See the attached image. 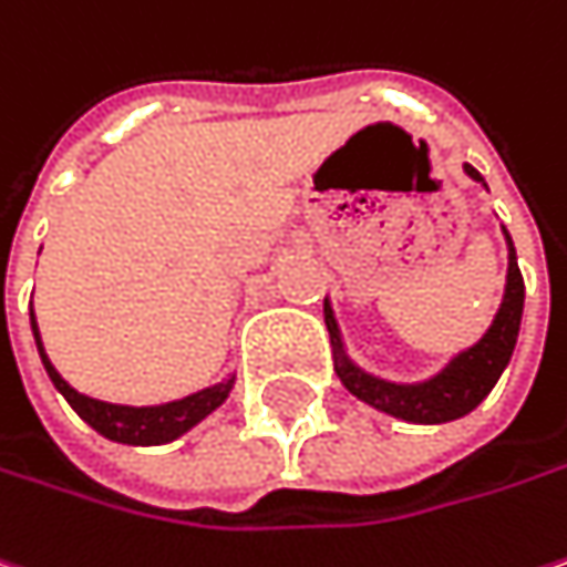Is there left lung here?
I'll use <instances>...</instances> for the list:
<instances>
[{"label":"left lung","mask_w":567,"mask_h":567,"mask_svg":"<svg viewBox=\"0 0 567 567\" xmlns=\"http://www.w3.org/2000/svg\"><path fill=\"white\" fill-rule=\"evenodd\" d=\"M463 167L473 181H482L473 164H463ZM505 237L507 247H511V254H507V288L505 301L495 313V323L488 327V332L473 349L460 352L437 378L425 383H386L358 371L355 364L342 355V342H339L332 310L330 305H323L327 330H330L332 349H336V374L346 383V390L355 393L358 400L371 403L374 409L390 412L403 422H415V425L454 422V419L480 406L511 361V352L517 346V332H520V313H524V276H520L517 254H514V244H511L507 231Z\"/></svg>","instance_id":"1"}]
</instances>
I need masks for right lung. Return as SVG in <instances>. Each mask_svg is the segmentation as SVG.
I'll return each mask as SVG.
<instances>
[{
  "mask_svg": "<svg viewBox=\"0 0 567 567\" xmlns=\"http://www.w3.org/2000/svg\"><path fill=\"white\" fill-rule=\"evenodd\" d=\"M31 330H34V339H38L40 358H43V368L50 374L53 386L60 390L62 396L69 400V406L75 409L82 419H85L91 429L111 441H120V444H164V441H174L181 437L184 431H189L196 422H203L209 415L212 409H218L225 403L231 383H215V386H206L193 396H184V400H174V403H164V406H113V403H101V400H91L85 393L72 390L69 383L62 381L56 374V368L50 364V358L43 352L38 336V323H34V310H31Z\"/></svg>",
  "mask_w": 567,
  "mask_h": 567,
  "instance_id": "1",
  "label": "right lung"
}]
</instances>
